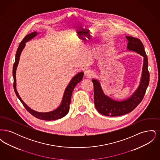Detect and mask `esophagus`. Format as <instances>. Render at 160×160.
Instances as JSON below:
<instances>
[{"label": "esophagus", "instance_id": "1", "mask_svg": "<svg viewBox=\"0 0 160 160\" xmlns=\"http://www.w3.org/2000/svg\"><path fill=\"white\" fill-rule=\"evenodd\" d=\"M94 74V73L93 72V71H92L91 70L87 69L84 71V77H88V78H91V77L93 76Z\"/></svg>", "mask_w": 160, "mask_h": 160}]
</instances>
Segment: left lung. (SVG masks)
Here are the masks:
<instances>
[{"instance_id":"left-lung-1","label":"left lung","mask_w":160,"mask_h":160,"mask_svg":"<svg viewBox=\"0 0 160 160\" xmlns=\"http://www.w3.org/2000/svg\"><path fill=\"white\" fill-rule=\"evenodd\" d=\"M128 41L127 51L135 52L143 57V65L140 84L135 92L127 99L116 100L106 95L102 91L99 80L93 78L94 102L99 113L107 116H118L132 112L144 97L149 83V73L148 69V61L144 47L141 41L132 37H125Z\"/></svg>"}]
</instances>
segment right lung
I'll return each mask as SVG.
<instances>
[{
	"label": "right lung",
	"instance_id": "add662e5",
	"mask_svg": "<svg viewBox=\"0 0 160 160\" xmlns=\"http://www.w3.org/2000/svg\"><path fill=\"white\" fill-rule=\"evenodd\" d=\"M39 33L37 32H33L31 33L28 34L26 35L23 41L20 42L19 44L18 48L16 52V55H15V62L13 65V70H12V75H13V78H14V89L15 91V94L18 98L20 99V101L22 102L23 104L24 107L26 108V109L31 113L32 115H33L34 117L41 119V120H45V121H53V120H56L61 119L62 118L66 116L68 113L69 110V104L71 102V95L72 91L76 86L77 84L79 82H81V80L83 79V72H78L76 76L73 77L72 79L71 80L70 82L69 83L68 86L65 88V90L64 92L62 99L61 101V104L58 108L54 109L53 111L48 112H37L35 110H33L31 109L23 101L21 97H20L18 92L17 91L16 88V70L17 68L18 67V64L20 61V57L21 53L23 51L24 48L26 46V42H28L32 39L35 38Z\"/></svg>",
	"mask_w": 160,
	"mask_h": 160
}]
</instances>
